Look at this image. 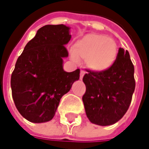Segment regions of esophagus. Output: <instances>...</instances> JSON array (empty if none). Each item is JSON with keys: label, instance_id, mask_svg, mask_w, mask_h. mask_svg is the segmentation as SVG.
<instances>
[{"label": "esophagus", "instance_id": "obj_1", "mask_svg": "<svg viewBox=\"0 0 149 149\" xmlns=\"http://www.w3.org/2000/svg\"><path fill=\"white\" fill-rule=\"evenodd\" d=\"M84 74H85V71H84V70H80V75H79V79H83V77H84Z\"/></svg>", "mask_w": 149, "mask_h": 149}]
</instances>
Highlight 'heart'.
I'll list each match as a JSON object with an SVG mask.
<instances>
[{
    "instance_id": "heart-1",
    "label": "heart",
    "mask_w": 149,
    "mask_h": 149,
    "mask_svg": "<svg viewBox=\"0 0 149 149\" xmlns=\"http://www.w3.org/2000/svg\"><path fill=\"white\" fill-rule=\"evenodd\" d=\"M73 52L77 58L86 60L87 65L91 70L102 71L115 62L117 46L114 40L105 35L89 33L77 41Z\"/></svg>"
}]
</instances>
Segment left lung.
Returning <instances> with one entry per match:
<instances>
[{"label":"left lung","instance_id":"8db88e82","mask_svg":"<svg viewBox=\"0 0 149 149\" xmlns=\"http://www.w3.org/2000/svg\"><path fill=\"white\" fill-rule=\"evenodd\" d=\"M83 96L87 117L98 125L116 123L126 113L135 88L134 68L129 52L119 48L113 65L102 71L86 70Z\"/></svg>","mask_w":149,"mask_h":149}]
</instances>
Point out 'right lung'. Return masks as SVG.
<instances>
[{
	"instance_id": "right-lung-1",
	"label": "right lung",
	"mask_w": 149,
	"mask_h": 149,
	"mask_svg": "<svg viewBox=\"0 0 149 149\" xmlns=\"http://www.w3.org/2000/svg\"><path fill=\"white\" fill-rule=\"evenodd\" d=\"M70 38L67 26L45 25L17 60L10 79L12 97L19 112L30 122L51 120L62 96L79 79V69L63 70V58L69 55L65 45Z\"/></svg>"
}]
</instances>
